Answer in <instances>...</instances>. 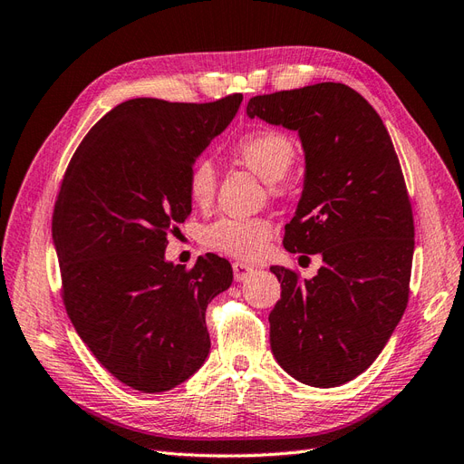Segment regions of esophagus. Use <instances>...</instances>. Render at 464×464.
Returning a JSON list of instances; mask_svg holds the SVG:
<instances>
[{
	"label": "esophagus",
	"mask_w": 464,
	"mask_h": 464,
	"mask_svg": "<svg viewBox=\"0 0 464 464\" xmlns=\"http://www.w3.org/2000/svg\"><path fill=\"white\" fill-rule=\"evenodd\" d=\"M253 272H255L253 266H248V265H245V263H233V275H235V280H237V282L246 280L248 276L253 275Z\"/></svg>",
	"instance_id": "obj_1"
}]
</instances>
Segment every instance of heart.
Here are the masks:
<instances>
[{
    "label": "heart",
    "mask_w": 464,
    "mask_h": 464,
    "mask_svg": "<svg viewBox=\"0 0 464 464\" xmlns=\"http://www.w3.org/2000/svg\"><path fill=\"white\" fill-rule=\"evenodd\" d=\"M231 154L270 184L276 192L284 176L295 160V142L278 129H256L233 142ZM218 188V172L208 159L192 164L186 178V189L192 204L204 208L211 204ZM272 237V225L265 218H221L201 233L208 248L233 258H255L265 251Z\"/></svg>",
    "instance_id": "1"
}]
</instances>
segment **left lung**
<instances>
[{
    "label": "left lung",
    "instance_id": "left-lung-1",
    "mask_svg": "<svg viewBox=\"0 0 464 464\" xmlns=\"http://www.w3.org/2000/svg\"><path fill=\"white\" fill-rule=\"evenodd\" d=\"M246 115L298 130L305 178L284 248L324 258L310 280L270 266L282 286L272 354L304 384L341 386L374 362L408 305L413 216L398 154L372 105L335 82L255 96Z\"/></svg>",
    "mask_w": 464,
    "mask_h": 464
}]
</instances>
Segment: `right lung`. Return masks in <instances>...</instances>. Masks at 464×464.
<instances>
[{
  "mask_svg": "<svg viewBox=\"0 0 464 464\" xmlns=\"http://www.w3.org/2000/svg\"><path fill=\"white\" fill-rule=\"evenodd\" d=\"M243 102L135 98L80 142L53 213L63 300L103 368L145 394L172 390L209 354L208 304L233 282L229 260L186 270L164 258L166 235L192 211L186 178Z\"/></svg>",
  "mask_w": 464,
  "mask_h": 464,
  "instance_id": "obj_1",
  "label": "right lung"
}]
</instances>
